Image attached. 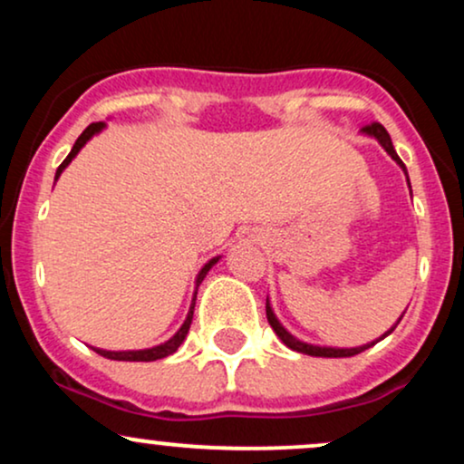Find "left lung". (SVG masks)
<instances>
[{"label":"left lung","instance_id":"left-lung-1","mask_svg":"<svg viewBox=\"0 0 464 464\" xmlns=\"http://www.w3.org/2000/svg\"><path fill=\"white\" fill-rule=\"evenodd\" d=\"M362 135H366V137H371V140H375L377 143H380L382 148H384V150L391 154V159L392 161H395L399 168L403 169V174H406V180H408V188H410V179H408V169H406V165H403V161L401 159H399V154L395 152V146H392V141H391V135H388L386 132V129L382 124H371V126H364V129L360 130ZM410 194H412V191H410ZM406 314V312H403ZM401 314V316H403ZM401 316H399V321H401ZM266 318H268V323H270V327L275 329V334L279 335L281 338V343L285 344L287 349H292V351H299V353H305V355H314V358H351V355H358V353H362V351L364 349H369V347H372V344L375 343H380V340H384L388 334H392L395 332V327L399 324V321L392 324L391 329H388V332L384 334V335H380V338L377 340H372V343H366V344H360V347H321V344H312V343H303V340H299L296 338V335H292L290 332H287V329L284 327V324H281V321L279 318H276V314H275V310H273V305H270V299H266Z\"/></svg>","mask_w":464,"mask_h":464}]
</instances>
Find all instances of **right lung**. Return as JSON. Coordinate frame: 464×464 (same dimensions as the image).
Listing matches in <instances>:
<instances>
[{
	"label": "right lung",
	"instance_id": "obj_1",
	"mask_svg": "<svg viewBox=\"0 0 464 464\" xmlns=\"http://www.w3.org/2000/svg\"><path fill=\"white\" fill-rule=\"evenodd\" d=\"M104 129H106V121H95V124L87 126V129L82 130V135H80L78 140H76V143H73L72 152L67 154L65 161H63L61 165H58L54 180L61 179V174L65 172L67 165L72 163L73 159H76V154H78L80 150H82L84 143L92 141L93 137H95V135H100V132H102ZM220 257H222V255H218V257H211L209 262H207V264L202 266V268L198 270V275H196V281H194V296H191L189 312H188V316H185L183 324H180V327H179V332L174 334L172 338L165 340V343L157 344V347H150V349H137V351H135V349H132V351H109V349H98V347H92V349L95 351V353L102 355V358L117 360V362H154V360H161V358H168V355H172L174 351H177V349L180 347V344H183L185 335H188V332H189L191 318H194V305H196V295H198V285L202 284V279H205L207 273H209V270L214 268V266H216L218 262H220Z\"/></svg>",
	"mask_w": 464,
	"mask_h": 464
}]
</instances>
